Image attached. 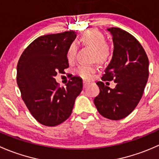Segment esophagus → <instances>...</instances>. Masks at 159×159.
<instances>
[{
    "label": "esophagus",
    "mask_w": 159,
    "mask_h": 159,
    "mask_svg": "<svg viewBox=\"0 0 159 159\" xmlns=\"http://www.w3.org/2000/svg\"><path fill=\"white\" fill-rule=\"evenodd\" d=\"M89 84H90L89 81H83V87H86Z\"/></svg>",
    "instance_id": "34e87169"
}]
</instances>
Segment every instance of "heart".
Listing matches in <instances>:
<instances>
[{"mask_svg": "<svg viewBox=\"0 0 159 159\" xmlns=\"http://www.w3.org/2000/svg\"><path fill=\"white\" fill-rule=\"evenodd\" d=\"M80 41L85 45L93 48V60L104 63L109 59L110 51L106 44L103 34L96 30H90L83 33L80 37ZM76 54V47L74 44H71L68 47L66 52V58L69 62L74 60ZM97 68L94 65H81L76 70V73L84 79H89L92 75L96 71Z\"/></svg>", "mask_w": 159, "mask_h": 159, "instance_id": "b5f03b06", "label": "heart"}]
</instances>
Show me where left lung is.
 Returning <instances> with one entry per match:
<instances>
[{"label":"left lung","mask_w":159,"mask_h":159,"mask_svg":"<svg viewBox=\"0 0 159 159\" xmlns=\"http://www.w3.org/2000/svg\"><path fill=\"white\" fill-rule=\"evenodd\" d=\"M113 53L102 80L116 83L114 89L97 82L99 94L94 99L98 112L105 118L119 120L129 116L139 102L148 78V59L139 42L126 31L108 28Z\"/></svg>","instance_id":"1"}]
</instances>
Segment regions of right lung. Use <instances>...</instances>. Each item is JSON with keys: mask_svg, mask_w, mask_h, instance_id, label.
I'll return each mask as SVG.
<instances>
[{"mask_svg": "<svg viewBox=\"0 0 159 159\" xmlns=\"http://www.w3.org/2000/svg\"><path fill=\"white\" fill-rule=\"evenodd\" d=\"M74 31L39 37L23 52L17 66V83L21 97L37 122L55 126L70 117L75 100L83 89V80L73 76L66 88L59 87L57 73L68 68V47Z\"/></svg>", "mask_w": 159, "mask_h": 159, "instance_id": "obj_1", "label": "right lung"}]
</instances>
